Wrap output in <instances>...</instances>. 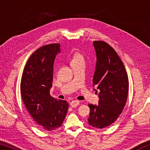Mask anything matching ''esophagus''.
I'll list each match as a JSON object with an SVG mask.
<instances>
[{
    "instance_id": "34e87169",
    "label": "esophagus",
    "mask_w": 150,
    "mask_h": 150,
    "mask_svg": "<svg viewBox=\"0 0 150 150\" xmlns=\"http://www.w3.org/2000/svg\"><path fill=\"white\" fill-rule=\"evenodd\" d=\"M79 105V100H73L70 103V106L71 107H75V106H78Z\"/></svg>"
}]
</instances>
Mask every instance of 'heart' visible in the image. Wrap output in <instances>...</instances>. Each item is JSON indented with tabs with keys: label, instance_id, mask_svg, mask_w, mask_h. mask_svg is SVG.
Returning <instances> with one entry per match:
<instances>
[{
	"label": "heart",
	"instance_id": "b5f03b06",
	"mask_svg": "<svg viewBox=\"0 0 150 150\" xmlns=\"http://www.w3.org/2000/svg\"><path fill=\"white\" fill-rule=\"evenodd\" d=\"M84 59V58H83V55H81V54H75L74 56H73V57L71 62H73V61L77 60V59Z\"/></svg>",
	"mask_w": 150,
	"mask_h": 150
}]
</instances>
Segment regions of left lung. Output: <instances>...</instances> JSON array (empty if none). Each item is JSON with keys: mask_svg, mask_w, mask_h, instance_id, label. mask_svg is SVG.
Returning a JSON list of instances; mask_svg holds the SVG:
<instances>
[{"mask_svg": "<svg viewBox=\"0 0 150 150\" xmlns=\"http://www.w3.org/2000/svg\"><path fill=\"white\" fill-rule=\"evenodd\" d=\"M96 62L93 87L98 91V105L88 104V122L97 128H104L115 122L122 112L128 93V78L117 53L107 43L94 41ZM97 90L96 93H97Z\"/></svg>", "mask_w": 150, "mask_h": 150, "instance_id": "1", "label": "left lung"}]
</instances>
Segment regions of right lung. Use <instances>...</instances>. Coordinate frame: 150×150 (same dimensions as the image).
<instances>
[{"label":"right lung","instance_id":"right-lung-1","mask_svg":"<svg viewBox=\"0 0 150 150\" xmlns=\"http://www.w3.org/2000/svg\"><path fill=\"white\" fill-rule=\"evenodd\" d=\"M60 52L59 44L45 45L35 50L27 61L22 73L20 93L27 110L39 128L55 130L62 126L69 105L50 96L54 63Z\"/></svg>","mask_w":150,"mask_h":150}]
</instances>
